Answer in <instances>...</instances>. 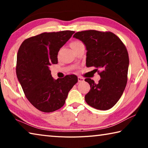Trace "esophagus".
Instances as JSON below:
<instances>
[{
	"label": "esophagus",
	"mask_w": 148,
	"mask_h": 148,
	"mask_svg": "<svg viewBox=\"0 0 148 148\" xmlns=\"http://www.w3.org/2000/svg\"><path fill=\"white\" fill-rule=\"evenodd\" d=\"M77 81H78V82H82L84 81V78H83V77H82L80 76H78L77 77Z\"/></svg>",
	"instance_id": "obj_1"
}]
</instances>
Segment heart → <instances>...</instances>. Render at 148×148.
I'll return each instance as SVG.
<instances>
[{"label": "heart", "mask_w": 148, "mask_h": 148, "mask_svg": "<svg viewBox=\"0 0 148 148\" xmlns=\"http://www.w3.org/2000/svg\"><path fill=\"white\" fill-rule=\"evenodd\" d=\"M82 44L81 42H79V41H74L73 42H72L71 44V47L72 48V49H74L75 47H76L77 46H79V44Z\"/></svg>", "instance_id": "b5f03b06"}]
</instances>
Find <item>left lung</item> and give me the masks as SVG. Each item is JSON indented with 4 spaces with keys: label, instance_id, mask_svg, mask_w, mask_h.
Instances as JSON below:
<instances>
[{
    "label": "left lung",
    "instance_id": "8db88e82",
    "mask_svg": "<svg viewBox=\"0 0 148 148\" xmlns=\"http://www.w3.org/2000/svg\"><path fill=\"white\" fill-rule=\"evenodd\" d=\"M73 37L86 47V66L101 70L99 83L85 79L91 87L85 96L86 102L95 109L109 110L121 98L127 85L129 59L126 47L118 36L109 31L88 30L77 32Z\"/></svg>",
    "mask_w": 148,
    "mask_h": 148
}]
</instances>
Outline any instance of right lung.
Masks as SVG:
<instances>
[{
    "label": "right lung",
    "mask_w": 148,
    "mask_h": 148,
    "mask_svg": "<svg viewBox=\"0 0 148 148\" xmlns=\"http://www.w3.org/2000/svg\"><path fill=\"white\" fill-rule=\"evenodd\" d=\"M72 31L44 32L22 42L17 55L16 74L27 99L43 112L59 110L77 82L75 75L54 79L49 66L57 64L61 47L71 38Z\"/></svg>",
    "instance_id": "obj_1"
}]
</instances>
